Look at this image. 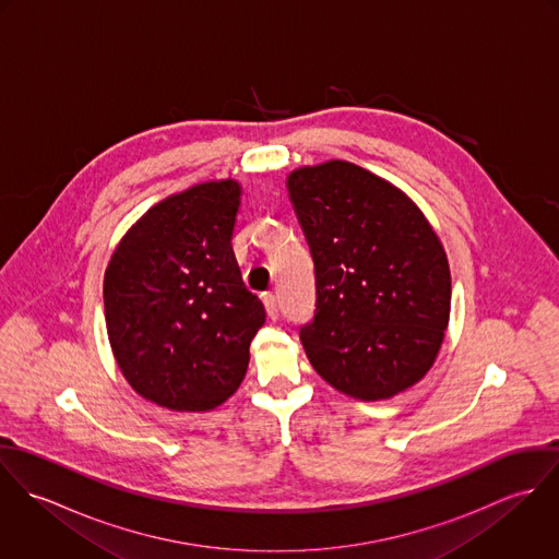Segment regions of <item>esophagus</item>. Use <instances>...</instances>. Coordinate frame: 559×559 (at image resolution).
I'll use <instances>...</instances> for the list:
<instances>
[{"label": "esophagus", "mask_w": 559, "mask_h": 559, "mask_svg": "<svg viewBox=\"0 0 559 559\" xmlns=\"http://www.w3.org/2000/svg\"><path fill=\"white\" fill-rule=\"evenodd\" d=\"M262 304H264V310H266L269 319L277 320V317H280V304H277V297H275V295H264V297H262Z\"/></svg>", "instance_id": "obj_1"}]
</instances>
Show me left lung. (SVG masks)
Masks as SVG:
<instances>
[{
  "label": "left lung",
  "mask_w": 559,
  "mask_h": 559,
  "mask_svg": "<svg viewBox=\"0 0 559 559\" xmlns=\"http://www.w3.org/2000/svg\"><path fill=\"white\" fill-rule=\"evenodd\" d=\"M317 271V314L301 344L340 394L390 400L432 368L450 322L443 242L394 182L329 159L286 178Z\"/></svg>",
  "instance_id": "left-lung-1"
}]
</instances>
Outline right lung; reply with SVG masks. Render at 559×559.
<instances>
[{
    "instance_id": "add662e5",
    "label": "right lung",
    "mask_w": 559,
    "mask_h": 559,
    "mask_svg": "<svg viewBox=\"0 0 559 559\" xmlns=\"http://www.w3.org/2000/svg\"><path fill=\"white\" fill-rule=\"evenodd\" d=\"M239 180L198 182L151 206L116 245L103 280L114 359L142 399L204 413L239 390L266 314L233 251Z\"/></svg>"
}]
</instances>
